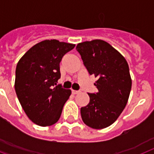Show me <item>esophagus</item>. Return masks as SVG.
<instances>
[{
    "mask_svg": "<svg viewBox=\"0 0 154 154\" xmlns=\"http://www.w3.org/2000/svg\"><path fill=\"white\" fill-rule=\"evenodd\" d=\"M72 94H79L80 91H79V90H75V89H72Z\"/></svg>",
    "mask_w": 154,
    "mask_h": 154,
    "instance_id": "obj_1",
    "label": "esophagus"
}]
</instances>
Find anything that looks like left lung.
I'll list each match as a JSON object with an SVG mask.
<instances>
[{
	"label": "left lung",
	"mask_w": 154,
	"mask_h": 154,
	"mask_svg": "<svg viewBox=\"0 0 154 154\" xmlns=\"http://www.w3.org/2000/svg\"><path fill=\"white\" fill-rule=\"evenodd\" d=\"M90 75L97 80L96 94H88L89 104L81 108L82 121L90 128L109 126L124 110L132 86L125 58L102 40L79 43L76 47Z\"/></svg>",
	"instance_id": "1"
}]
</instances>
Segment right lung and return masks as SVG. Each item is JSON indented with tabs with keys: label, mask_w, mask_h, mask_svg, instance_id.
Returning <instances> with one entry per match:
<instances>
[{
	"label": "right lung",
	"mask_w": 154,
	"mask_h": 154,
	"mask_svg": "<svg viewBox=\"0 0 154 154\" xmlns=\"http://www.w3.org/2000/svg\"><path fill=\"white\" fill-rule=\"evenodd\" d=\"M74 44L45 40L29 49L16 68V94L21 107L33 123L50 126L60 117L70 89L57 85L60 62Z\"/></svg>",
	"instance_id": "right-lung-1"
}]
</instances>
